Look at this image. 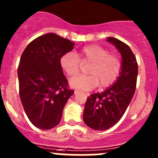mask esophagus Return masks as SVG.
<instances>
[{"label": "esophagus", "mask_w": 158, "mask_h": 158, "mask_svg": "<svg viewBox=\"0 0 158 158\" xmlns=\"http://www.w3.org/2000/svg\"><path fill=\"white\" fill-rule=\"evenodd\" d=\"M74 93H75V95H76V94H77V93H79V92H78V91H75Z\"/></svg>", "instance_id": "esophagus-1"}]
</instances>
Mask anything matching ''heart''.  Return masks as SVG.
<instances>
[{
	"label": "heart",
	"mask_w": 158,
	"mask_h": 158,
	"mask_svg": "<svg viewBox=\"0 0 158 158\" xmlns=\"http://www.w3.org/2000/svg\"><path fill=\"white\" fill-rule=\"evenodd\" d=\"M77 55L79 58L73 52H66L60 60L61 68L70 77L79 73L81 63L90 65L87 69L89 76H76L70 79V85L74 89L89 91L98 86V84L101 88H106L117 80L122 71L120 58L110 54L109 50L101 46H86Z\"/></svg>",
	"instance_id": "b5f03b06"
}]
</instances>
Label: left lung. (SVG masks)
<instances>
[{
  "label": "left lung",
  "mask_w": 158,
  "mask_h": 158,
  "mask_svg": "<svg viewBox=\"0 0 158 158\" xmlns=\"http://www.w3.org/2000/svg\"><path fill=\"white\" fill-rule=\"evenodd\" d=\"M122 57L120 76L113 85L101 93L87 98L83 112L84 122L97 131L107 130L119 122L130 104L136 89L138 67L130 47L114 37H108Z\"/></svg>",
  "instance_id": "obj_1"
}]
</instances>
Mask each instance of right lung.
<instances>
[{
    "label": "right lung",
    "mask_w": 158,
    "mask_h": 158,
    "mask_svg": "<svg viewBox=\"0 0 158 158\" xmlns=\"http://www.w3.org/2000/svg\"><path fill=\"white\" fill-rule=\"evenodd\" d=\"M74 45L55 33H47L31 41L20 57L17 69L20 100L30 122L43 130L60 123L63 108L74 93L60 63Z\"/></svg>",
    "instance_id": "right-lung-1"
}]
</instances>
